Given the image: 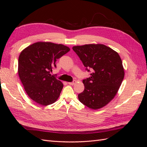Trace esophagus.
<instances>
[{
    "label": "esophagus",
    "instance_id": "obj_1",
    "mask_svg": "<svg viewBox=\"0 0 147 147\" xmlns=\"http://www.w3.org/2000/svg\"><path fill=\"white\" fill-rule=\"evenodd\" d=\"M75 83H76V81H74L72 82H68V84H70V85H74Z\"/></svg>",
    "mask_w": 147,
    "mask_h": 147
}]
</instances>
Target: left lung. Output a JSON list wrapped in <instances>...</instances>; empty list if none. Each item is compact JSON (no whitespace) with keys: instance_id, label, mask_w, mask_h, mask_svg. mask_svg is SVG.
<instances>
[{"instance_id":"8db88e82","label":"left lung","mask_w":147,"mask_h":147,"mask_svg":"<svg viewBox=\"0 0 147 147\" xmlns=\"http://www.w3.org/2000/svg\"><path fill=\"white\" fill-rule=\"evenodd\" d=\"M86 70L92 73L83 80L84 91L78 99L88 107L97 110L108 104L117 93L124 77L118 53L103 44H88L72 48Z\"/></svg>"}]
</instances>
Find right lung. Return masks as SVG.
<instances>
[{
    "instance_id": "obj_1",
    "label": "right lung",
    "mask_w": 147,
    "mask_h": 147,
    "mask_svg": "<svg viewBox=\"0 0 147 147\" xmlns=\"http://www.w3.org/2000/svg\"><path fill=\"white\" fill-rule=\"evenodd\" d=\"M70 51L62 44L38 42L21 51L18 74L30 98L41 105L54 103L59 97L63 84L50 74L57 59Z\"/></svg>"
}]
</instances>
